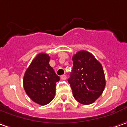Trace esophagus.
<instances>
[{
  "label": "esophagus",
  "instance_id": "34e87169",
  "mask_svg": "<svg viewBox=\"0 0 127 127\" xmlns=\"http://www.w3.org/2000/svg\"><path fill=\"white\" fill-rule=\"evenodd\" d=\"M60 78L62 79V80H65L67 79V76L65 75V74H63V75H61V77H60Z\"/></svg>",
  "mask_w": 127,
  "mask_h": 127
}]
</instances>
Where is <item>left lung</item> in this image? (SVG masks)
I'll return each mask as SVG.
<instances>
[{
  "instance_id": "obj_1",
  "label": "left lung",
  "mask_w": 127,
  "mask_h": 127,
  "mask_svg": "<svg viewBox=\"0 0 127 127\" xmlns=\"http://www.w3.org/2000/svg\"><path fill=\"white\" fill-rule=\"evenodd\" d=\"M72 60L68 82L74 99L82 104H90L101 96L106 85L103 67L92 54L85 50L77 52Z\"/></svg>"
}]
</instances>
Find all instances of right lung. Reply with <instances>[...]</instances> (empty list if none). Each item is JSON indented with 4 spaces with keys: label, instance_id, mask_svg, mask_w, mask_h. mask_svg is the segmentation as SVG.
<instances>
[{
    "label": "right lung",
    "instance_id": "obj_1",
    "mask_svg": "<svg viewBox=\"0 0 127 127\" xmlns=\"http://www.w3.org/2000/svg\"><path fill=\"white\" fill-rule=\"evenodd\" d=\"M50 58L46 53L38 54L25 71L23 77L26 94L33 102L40 105L47 104L54 99L56 82L60 80L49 64Z\"/></svg>",
    "mask_w": 127,
    "mask_h": 127
}]
</instances>
